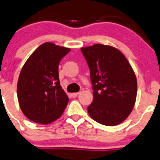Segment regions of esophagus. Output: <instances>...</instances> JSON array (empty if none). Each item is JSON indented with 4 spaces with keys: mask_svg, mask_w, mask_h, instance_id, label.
<instances>
[{
    "mask_svg": "<svg viewBox=\"0 0 160 160\" xmlns=\"http://www.w3.org/2000/svg\"><path fill=\"white\" fill-rule=\"evenodd\" d=\"M78 94H79V92H72V93L71 94V97H74H74H77V96L78 95Z\"/></svg>",
    "mask_w": 160,
    "mask_h": 160,
    "instance_id": "obj_1",
    "label": "esophagus"
}]
</instances>
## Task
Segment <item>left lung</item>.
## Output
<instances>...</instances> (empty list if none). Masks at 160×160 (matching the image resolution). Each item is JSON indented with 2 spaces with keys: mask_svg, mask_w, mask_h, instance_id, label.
<instances>
[{
  "mask_svg": "<svg viewBox=\"0 0 160 160\" xmlns=\"http://www.w3.org/2000/svg\"><path fill=\"white\" fill-rule=\"evenodd\" d=\"M81 51L90 71L93 100L91 118L105 126H116L130 115L138 92L135 73L126 56L111 45L96 44Z\"/></svg>",
  "mask_w": 160,
  "mask_h": 160,
  "instance_id": "left-lung-1",
  "label": "left lung"
}]
</instances>
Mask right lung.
Returning <instances> with one entry per match:
<instances>
[{
	"label": "right lung",
	"instance_id": "right-lung-1",
	"mask_svg": "<svg viewBox=\"0 0 160 160\" xmlns=\"http://www.w3.org/2000/svg\"><path fill=\"white\" fill-rule=\"evenodd\" d=\"M70 51L45 42L24 63L18 79L17 97L22 113L31 121L48 124L63 115L69 98L60 86L58 68Z\"/></svg>",
	"mask_w": 160,
	"mask_h": 160
}]
</instances>
